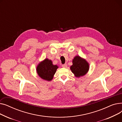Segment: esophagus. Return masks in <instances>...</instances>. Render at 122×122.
Returning a JSON list of instances; mask_svg holds the SVG:
<instances>
[{"mask_svg": "<svg viewBox=\"0 0 122 122\" xmlns=\"http://www.w3.org/2000/svg\"><path fill=\"white\" fill-rule=\"evenodd\" d=\"M62 67L63 68H67V65L66 64H63L62 65Z\"/></svg>", "mask_w": 122, "mask_h": 122, "instance_id": "1", "label": "esophagus"}]
</instances>
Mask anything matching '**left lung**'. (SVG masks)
<instances>
[{
  "label": "left lung",
  "mask_w": 122,
  "mask_h": 122,
  "mask_svg": "<svg viewBox=\"0 0 122 122\" xmlns=\"http://www.w3.org/2000/svg\"><path fill=\"white\" fill-rule=\"evenodd\" d=\"M73 65L70 67L72 72L76 78L85 76L88 71L89 65L84 58L76 55L72 60Z\"/></svg>",
  "instance_id": "obj_1"
}]
</instances>
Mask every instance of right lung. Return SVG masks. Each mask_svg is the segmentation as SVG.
<instances>
[{
	"label": "right lung",
	"instance_id": "1",
	"mask_svg": "<svg viewBox=\"0 0 122 122\" xmlns=\"http://www.w3.org/2000/svg\"><path fill=\"white\" fill-rule=\"evenodd\" d=\"M58 66L53 65L52 61L48 58H46L40 62L37 65L36 71L40 77L47 81H51L53 78Z\"/></svg>",
	"mask_w": 122,
	"mask_h": 122
}]
</instances>
